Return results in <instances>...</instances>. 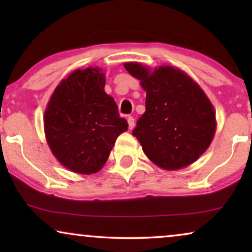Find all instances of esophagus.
Listing matches in <instances>:
<instances>
[{"label": "esophagus", "instance_id": "obj_1", "mask_svg": "<svg viewBox=\"0 0 252 252\" xmlns=\"http://www.w3.org/2000/svg\"><path fill=\"white\" fill-rule=\"evenodd\" d=\"M127 122H128V127H129V129H133V128H134V126H135V122H134V118H133V117H128V118H127Z\"/></svg>", "mask_w": 252, "mask_h": 252}]
</instances>
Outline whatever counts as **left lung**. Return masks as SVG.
<instances>
[{
    "mask_svg": "<svg viewBox=\"0 0 252 252\" xmlns=\"http://www.w3.org/2000/svg\"><path fill=\"white\" fill-rule=\"evenodd\" d=\"M124 66L146 91V112L133 135L158 167L177 171L208 150L217 129L216 111L204 91L179 67L150 68L137 62Z\"/></svg>",
    "mask_w": 252,
    "mask_h": 252,
    "instance_id": "obj_1",
    "label": "left lung"
}]
</instances>
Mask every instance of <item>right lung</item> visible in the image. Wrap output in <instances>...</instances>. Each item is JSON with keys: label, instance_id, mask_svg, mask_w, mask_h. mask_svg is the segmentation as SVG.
I'll return each mask as SVG.
<instances>
[{"label": "right lung", "instance_id": "right-lung-1", "mask_svg": "<svg viewBox=\"0 0 252 252\" xmlns=\"http://www.w3.org/2000/svg\"><path fill=\"white\" fill-rule=\"evenodd\" d=\"M104 86L101 67L77 68L57 85L44 111L48 146L55 158L74 173H97L117 137L128 129Z\"/></svg>", "mask_w": 252, "mask_h": 252}]
</instances>
